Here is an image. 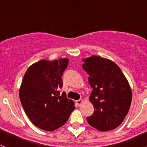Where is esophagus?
I'll return each instance as SVG.
<instances>
[{
  "label": "esophagus",
  "instance_id": "1",
  "mask_svg": "<svg viewBox=\"0 0 147 147\" xmlns=\"http://www.w3.org/2000/svg\"><path fill=\"white\" fill-rule=\"evenodd\" d=\"M76 104L79 105V106H81L82 104L83 103V100L82 99H79V100H77V101H76Z\"/></svg>",
  "mask_w": 147,
  "mask_h": 147
}]
</instances>
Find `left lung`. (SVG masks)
<instances>
[{"mask_svg":"<svg viewBox=\"0 0 147 147\" xmlns=\"http://www.w3.org/2000/svg\"><path fill=\"white\" fill-rule=\"evenodd\" d=\"M82 68L88 73L93 88L89 97L94 107L88 124L100 131L112 130L126 117L132 101L129 84L115 62L98 56L82 59Z\"/></svg>","mask_w":147,"mask_h":147,"instance_id":"1","label":"left lung"}]
</instances>
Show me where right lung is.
<instances>
[{"label":"right lung","mask_w":147,"mask_h":147,"mask_svg":"<svg viewBox=\"0 0 147 147\" xmlns=\"http://www.w3.org/2000/svg\"><path fill=\"white\" fill-rule=\"evenodd\" d=\"M68 59L40 60L25 73L20 88L22 106L31 121L40 129L53 131L64 125L75 109L62 88V74Z\"/></svg>","instance_id":"1"}]
</instances>
